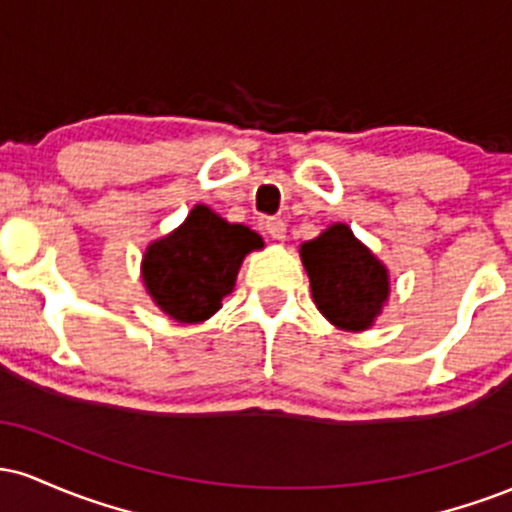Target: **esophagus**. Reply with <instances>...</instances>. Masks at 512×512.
Returning <instances> with one entry per match:
<instances>
[{
    "instance_id": "esophagus-1",
    "label": "esophagus",
    "mask_w": 512,
    "mask_h": 512,
    "mask_svg": "<svg viewBox=\"0 0 512 512\" xmlns=\"http://www.w3.org/2000/svg\"><path fill=\"white\" fill-rule=\"evenodd\" d=\"M264 231H267L274 240H284L286 238V223L281 219H274L272 216V219L264 221Z\"/></svg>"
}]
</instances>
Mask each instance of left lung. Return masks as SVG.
I'll use <instances>...</instances> for the list:
<instances>
[{"instance_id":"left-lung-1","label":"left lung","mask_w":512,"mask_h":512,"mask_svg":"<svg viewBox=\"0 0 512 512\" xmlns=\"http://www.w3.org/2000/svg\"><path fill=\"white\" fill-rule=\"evenodd\" d=\"M315 305L342 330H366L383 308L390 281L387 269L349 226L334 223L315 240L301 245Z\"/></svg>"}]
</instances>
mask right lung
Listing matches in <instances>:
<instances>
[{"mask_svg": "<svg viewBox=\"0 0 512 512\" xmlns=\"http://www.w3.org/2000/svg\"><path fill=\"white\" fill-rule=\"evenodd\" d=\"M262 238L248 226L228 223L197 204L170 236L149 245L144 284L156 305L178 322H202L233 291L240 262Z\"/></svg>", "mask_w": 512, "mask_h": 512, "instance_id": "right-lung-1", "label": "right lung"}]
</instances>
